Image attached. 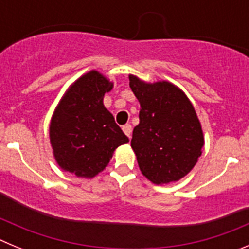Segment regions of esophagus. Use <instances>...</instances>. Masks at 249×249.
<instances>
[{
  "instance_id": "1",
  "label": "esophagus",
  "mask_w": 249,
  "mask_h": 249,
  "mask_svg": "<svg viewBox=\"0 0 249 249\" xmlns=\"http://www.w3.org/2000/svg\"><path fill=\"white\" fill-rule=\"evenodd\" d=\"M122 129H123V132L126 133L127 137L131 138V135H132V126H131V124H124V126L122 127Z\"/></svg>"
}]
</instances>
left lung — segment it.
Masks as SVG:
<instances>
[{
	"mask_svg": "<svg viewBox=\"0 0 249 249\" xmlns=\"http://www.w3.org/2000/svg\"><path fill=\"white\" fill-rule=\"evenodd\" d=\"M129 87L141 105L131 140L141 172L155 184L179 181L196 166L204 144L192 103L167 81L147 83L129 74Z\"/></svg>",
	"mask_w": 249,
	"mask_h": 249,
	"instance_id": "1",
	"label": "left lung"
}]
</instances>
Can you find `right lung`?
Instances as JSON below:
<instances>
[{"label": "right lung", "mask_w": 249, "mask_h": 249, "mask_svg": "<svg viewBox=\"0 0 249 249\" xmlns=\"http://www.w3.org/2000/svg\"><path fill=\"white\" fill-rule=\"evenodd\" d=\"M113 83L98 71L87 72L70 86L53 112L50 141L63 171L92 178L109 163L114 149L128 143L111 112L103 105Z\"/></svg>", "instance_id": "obj_1"}]
</instances>
